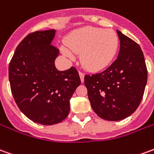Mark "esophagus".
I'll use <instances>...</instances> for the list:
<instances>
[{"label":"esophagus","mask_w":154,"mask_h":154,"mask_svg":"<svg viewBox=\"0 0 154 154\" xmlns=\"http://www.w3.org/2000/svg\"><path fill=\"white\" fill-rule=\"evenodd\" d=\"M79 76H80L81 81H82V82H84V73L83 72H79Z\"/></svg>","instance_id":"1"}]
</instances>
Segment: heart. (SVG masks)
Listing matches in <instances>:
<instances>
[{"instance_id":"heart-1","label":"heart","mask_w":154,"mask_h":154,"mask_svg":"<svg viewBox=\"0 0 154 154\" xmlns=\"http://www.w3.org/2000/svg\"><path fill=\"white\" fill-rule=\"evenodd\" d=\"M62 47L63 54L74 59L80 54L82 65L90 72H98L110 64L118 51V38L112 30L86 26L72 32Z\"/></svg>"}]
</instances>
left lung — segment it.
<instances>
[{
	"instance_id": "1",
	"label": "left lung",
	"mask_w": 154,
	"mask_h": 154,
	"mask_svg": "<svg viewBox=\"0 0 154 154\" xmlns=\"http://www.w3.org/2000/svg\"><path fill=\"white\" fill-rule=\"evenodd\" d=\"M118 58L100 73L86 75L84 84L92 109L103 119L119 121L139 106L148 80V70L139 45L117 30Z\"/></svg>"
}]
</instances>
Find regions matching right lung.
Segmentation results:
<instances>
[{"label":"right lung","mask_w":154,"mask_h":154,"mask_svg":"<svg viewBox=\"0 0 154 154\" xmlns=\"http://www.w3.org/2000/svg\"><path fill=\"white\" fill-rule=\"evenodd\" d=\"M55 30L30 33L17 46L9 64V81L15 102L29 119L53 125L67 117L70 99L81 84L77 69L58 71L59 50L51 45Z\"/></svg>","instance_id":"add662e5"}]
</instances>
